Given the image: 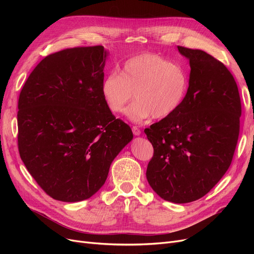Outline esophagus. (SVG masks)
Here are the masks:
<instances>
[{"instance_id":"esophagus-1","label":"esophagus","mask_w":254,"mask_h":254,"mask_svg":"<svg viewBox=\"0 0 254 254\" xmlns=\"http://www.w3.org/2000/svg\"><path fill=\"white\" fill-rule=\"evenodd\" d=\"M131 130H132V134H134L135 136H140L141 135V129L136 126L131 127Z\"/></svg>"}]
</instances>
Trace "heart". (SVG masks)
Returning a JSON list of instances; mask_svg holds the SVG:
<instances>
[{
  "label": "heart",
  "instance_id": "b5f03b06",
  "mask_svg": "<svg viewBox=\"0 0 254 254\" xmlns=\"http://www.w3.org/2000/svg\"><path fill=\"white\" fill-rule=\"evenodd\" d=\"M189 85V74L181 64L154 53H142L128 59L120 74L105 77L102 95L109 110L118 114L124 112L134 93L136 101L126 114L132 123H142L150 116L163 119L175 113Z\"/></svg>",
  "mask_w": 254,
  "mask_h": 254
}]
</instances>
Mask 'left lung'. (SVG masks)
<instances>
[{
  "mask_svg": "<svg viewBox=\"0 0 254 254\" xmlns=\"http://www.w3.org/2000/svg\"><path fill=\"white\" fill-rule=\"evenodd\" d=\"M178 50L190 64L184 102L144 131L153 146L148 183L166 201L184 204L207 194L230 168L242 108L235 78L221 62L199 49Z\"/></svg>",
  "mask_w": 254,
  "mask_h": 254,
  "instance_id": "obj_1",
  "label": "left lung"
}]
</instances>
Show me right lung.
Listing matches in <instances>:
<instances>
[{"label":"right lung","instance_id":"1","mask_svg":"<svg viewBox=\"0 0 254 254\" xmlns=\"http://www.w3.org/2000/svg\"><path fill=\"white\" fill-rule=\"evenodd\" d=\"M102 45L66 48L40 62L19 93L21 161L49 196L79 202L105 183L113 159L131 141L103 95Z\"/></svg>","mask_w":254,"mask_h":254}]
</instances>
